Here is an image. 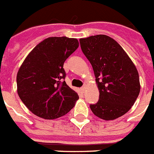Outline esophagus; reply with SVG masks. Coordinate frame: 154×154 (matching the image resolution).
Segmentation results:
<instances>
[{"label": "esophagus", "mask_w": 154, "mask_h": 154, "mask_svg": "<svg viewBox=\"0 0 154 154\" xmlns=\"http://www.w3.org/2000/svg\"><path fill=\"white\" fill-rule=\"evenodd\" d=\"M85 86H83L82 88H81V92H82V93H84V92H85Z\"/></svg>", "instance_id": "1"}]
</instances>
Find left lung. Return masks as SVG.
I'll return each instance as SVG.
<instances>
[{"instance_id": "left-lung-1", "label": "left lung", "mask_w": 154, "mask_h": 154, "mask_svg": "<svg viewBox=\"0 0 154 154\" xmlns=\"http://www.w3.org/2000/svg\"><path fill=\"white\" fill-rule=\"evenodd\" d=\"M80 44L93 67L99 90L98 101L90 105L92 112L105 120L123 116L140 94V77L134 63L121 45L105 35L81 38Z\"/></svg>"}]
</instances>
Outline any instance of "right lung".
<instances>
[{
    "instance_id": "obj_1",
    "label": "right lung",
    "mask_w": 154,
    "mask_h": 154,
    "mask_svg": "<svg viewBox=\"0 0 154 154\" xmlns=\"http://www.w3.org/2000/svg\"><path fill=\"white\" fill-rule=\"evenodd\" d=\"M77 38L49 37L31 51L17 74L18 94L33 114L45 119L66 115L79 96L65 82L63 63L78 48Z\"/></svg>"
}]
</instances>
